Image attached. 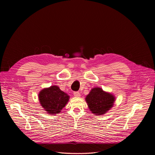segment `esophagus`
Returning <instances> with one entry per match:
<instances>
[{
    "mask_svg": "<svg viewBox=\"0 0 155 155\" xmlns=\"http://www.w3.org/2000/svg\"><path fill=\"white\" fill-rule=\"evenodd\" d=\"M73 95H74V96L76 97H80V94L79 93V92H73Z\"/></svg>",
    "mask_w": 155,
    "mask_h": 155,
    "instance_id": "1",
    "label": "esophagus"
}]
</instances>
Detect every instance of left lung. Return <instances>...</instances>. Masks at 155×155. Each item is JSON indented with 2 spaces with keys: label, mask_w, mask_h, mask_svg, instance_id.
Here are the masks:
<instances>
[{
  "label": "left lung",
  "mask_w": 155,
  "mask_h": 155,
  "mask_svg": "<svg viewBox=\"0 0 155 155\" xmlns=\"http://www.w3.org/2000/svg\"><path fill=\"white\" fill-rule=\"evenodd\" d=\"M85 101L89 109L95 115H103L113 107L115 97L101 88L95 87L86 96Z\"/></svg>",
  "instance_id": "obj_1"
}]
</instances>
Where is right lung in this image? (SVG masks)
Returning <instances> with one entry per match:
<instances>
[{
	"label": "right lung",
	"mask_w": 155,
	"mask_h": 155,
	"mask_svg": "<svg viewBox=\"0 0 155 155\" xmlns=\"http://www.w3.org/2000/svg\"><path fill=\"white\" fill-rule=\"evenodd\" d=\"M39 102L50 114H56L61 111L69 101L70 96L61 91L58 86L45 88L38 94Z\"/></svg>",
	"instance_id": "add662e5"
}]
</instances>
